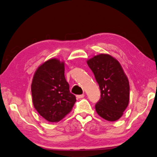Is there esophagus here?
I'll use <instances>...</instances> for the list:
<instances>
[{"label": "esophagus", "mask_w": 157, "mask_h": 157, "mask_svg": "<svg viewBox=\"0 0 157 157\" xmlns=\"http://www.w3.org/2000/svg\"><path fill=\"white\" fill-rule=\"evenodd\" d=\"M85 97V94H80V95H77V98L78 99H82Z\"/></svg>", "instance_id": "1"}]
</instances>
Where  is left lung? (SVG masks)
<instances>
[{
  "label": "left lung",
  "instance_id": "8db88e82",
  "mask_svg": "<svg viewBox=\"0 0 157 157\" xmlns=\"http://www.w3.org/2000/svg\"><path fill=\"white\" fill-rule=\"evenodd\" d=\"M101 91L95 105L97 113L114 122L123 115L129 101V84L117 59L108 54H100L87 61Z\"/></svg>",
  "mask_w": 157,
  "mask_h": 157
}]
</instances>
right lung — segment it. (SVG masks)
I'll use <instances>...</instances> for the list:
<instances>
[{
	"instance_id": "add662e5",
	"label": "right lung",
	"mask_w": 157,
	"mask_h": 157,
	"mask_svg": "<svg viewBox=\"0 0 157 157\" xmlns=\"http://www.w3.org/2000/svg\"><path fill=\"white\" fill-rule=\"evenodd\" d=\"M33 104L48 122H57L69 114L76 101L65 78V63L52 58L40 65L31 85Z\"/></svg>"
}]
</instances>
